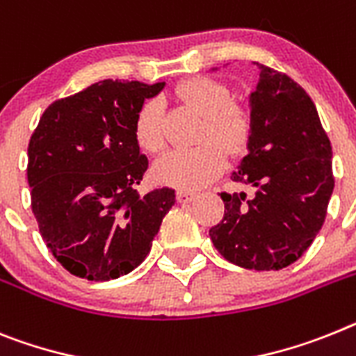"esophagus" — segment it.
Returning a JSON list of instances; mask_svg holds the SVG:
<instances>
[{
    "label": "esophagus",
    "instance_id": "1",
    "mask_svg": "<svg viewBox=\"0 0 356 356\" xmlns=\"http://www.w3.org/2000/svg\"><path fill=\"white\" fill-rule=\"evenodd\" d=\"M194 200L193 193H187V191H178L176 193V202L178 203H191Z\"/></svg>",
    "mask_w": 356,
    "mask_h": 356
}]
</instances>
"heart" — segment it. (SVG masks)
Wrapping results in <instances>:
<instances>
[{"instance_id":"1","label":"heart","mask_w":356,"mask_h":356,"mask_svg":"<svg viewBox=\"0 0 356 356\" xmlns=\"http://www.w3.org/2000/svg\"><path fill=\"white\" fill-rule=\"evenodd\" d=\"M176 99L205 115L202 140L193 149H178L153 165L151 176L160 185L181 191H196L211 184L227 163V154H239L250 138V117L241 106L230 102V91L211 77H191L175 90ZM133 135L142 151L160 153L165 145L162 129V104L147 100L133 120ZM209 138L218 140L209 141Z\"/></svg>"}]
</instances>
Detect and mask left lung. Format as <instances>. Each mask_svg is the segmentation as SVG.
I'll use <instances>...</instances> for the list:
<instances>
[{
	"instance_id": "8db88e82",
	"label": "left lung",
	"mask_w": 356,
	"mask_h": 356,
	"mask_svg": "<svg viewBox=\"0 0 356 356\" xmlns=\"http://www.w3.org/2000/svg\"><path fill=\"white\" fill-rule=\"evenodd\" d=\"M257 66L259 81L248 97V154L232 172L252 194L221 193L225 216L209 236L234 265L281 270L323 229L335 187L333 153L308 93L286 74Z\"/></svg>"
}]
</instances>
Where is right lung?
<instances>
[{
  "mask_svg": "<svg viewBox=\"0 0 356 356\" xmlns=\"http://www.w3.org/2000/svg\"><path fill=\"white\" fill-rule=\"evenodd\" d=\"M165 83L100 81L47 108L29 144L32 212L60 265L109 281L140 265L175 191L136 193L147 158L133 135L145 99Z\"/></svg>",
  "mask_w": 356,
  "mask_h": 356,
  "instance_id": "obj_1",
  "label": "right lung"
}]
</instances>
